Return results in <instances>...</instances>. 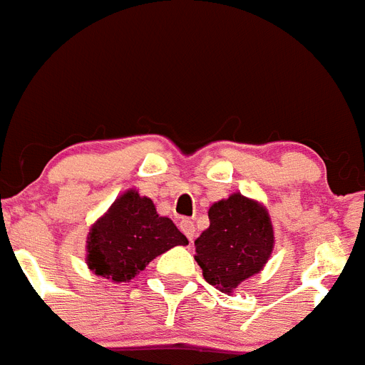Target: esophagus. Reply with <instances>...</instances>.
I'll return each instance as SVG.
<instances>
[{
	"mask_svg": "<svg viewBox=\"0 0 365 365\" xmlns=\"http://www.w3.org/2000/svg\"><path fill=\"white\" fill-rule=\"evenodd\" d=\"M180 230H182L183 234L187 235V240L192 243V237H195V222L189 219H183L182 222H180Z\"/></svg>",
	"mask_w": 365,
	"mask_h": 365,
	"instance_id": "34e87169",
	"label": "esophagus"
}]
</instances>
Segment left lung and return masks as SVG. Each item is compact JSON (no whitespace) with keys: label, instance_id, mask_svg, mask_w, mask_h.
<instances>
[{"label":"left lung","instance_id":"left-lung-1","mask_svg":"<svg viewBox=\"0 0 365 365\" xmlns=\"http://www.w3.org/2000/svg\"><path fill=\"white\" fill-rule=\"evenodd\" d=\"M210 228L195 241L197 263L204 278L220 292L230 293L256 274L272 252V226L259 204L232 195L207 211Z\"/></svg>","mask_w":365,"mask_h":365}]
</instances>
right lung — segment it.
<instances>
[{
  "label": "right lung",
  "instance_id": "right-lung-1",
  "mask_svg": "<svg viewBox=\"0 0 365 365\" xmlns=\"http://www.w3.org/2000/svg\"><path fill=\"white\" fill-rule=\"evenodd\" d=\"M87 243L88 267L103 278L125 282L159 254L189 241L168 217L158 215L150 198L128 191L93 226Z\"/></svg>",
  "mask_w": 365,
  "mask_h": 365
}]
</instances>
